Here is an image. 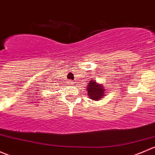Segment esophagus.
Returning <instances> with one entry per match:
<instances>
[{
  "label": "esophagus",
  "instance_id": "1",
  "mask_svg": "<svg viewBox=\"0 0 155 155\" xmlns=\"http://www.w3.org/2000/svg\"><path fill=\"white\" fill-rule=\"evenodd\" d=\"M68 84H71V85H73V82L71 81H68Z\"/></svg>",
  "mask_w": 155,
  "mask_h": 155
}]
</instances>
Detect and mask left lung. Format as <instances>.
Masks as SVG:
<instances>
[{
  "label": "left lung",
  "mask_w": 155,
  "mask_h": 155,
  "mask_svg": "<svg viewBox=\"0 0 155 155\" xmlns=\"http://www.w3.org/2000/svg\"><path fill=\"white\" fill-rule=\"evenodd\" d=\"M87 96L93 100H99L103 98L105 96V89H104L102 84H97L96 81L91 80V81L88 83L87 87Z\"/></svg>",
  "instance_id": "8db88e82"
}]
</instances>
